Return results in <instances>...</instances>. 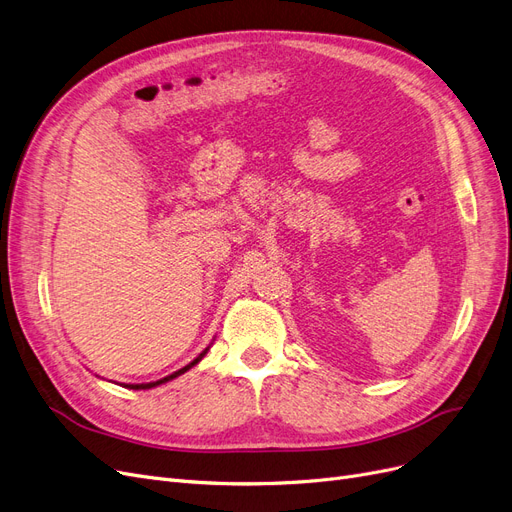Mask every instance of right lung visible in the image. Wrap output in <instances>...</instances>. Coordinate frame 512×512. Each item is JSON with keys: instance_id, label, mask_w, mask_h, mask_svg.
I'll return each instance as SVG.
<instances>
[{"instance_id": "right-lung-1", "label": "right lung", "mask_w": 512, "mask_h": 512, "mask_svg": "<svg viewBox=\"0 0 512 512\" xmlns=\"http://www.w3.org/2000/svg\"><path fill=\"white\" fill-rule=\"evenodd\" d=\"M208 350V348H206ZM206 350L198 356V358H194V361L192 363H189V365H185L183 369H179V371H175L173 375H166V377H162V380H158V382H149V384H126V388H132V390H149V388H154V386H160V384H164V382H170V380H175V377H179L181 373H185L187 369H192L194 365H198L200 361H202V356L206 354Z\"/></svg>"}]
</instances>
